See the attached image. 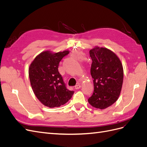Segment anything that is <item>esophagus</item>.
Here are the masks:
<instances>
[{
    "label": "esophagus",
    "mask_w": 147,
    "mask_h": 147,
    "mask_svg": "<svg viewBox=\"0 0 147 147\" xmlns=\"http://www.w3.org/2000/svg\"><path fill=\"white\" fill-rule=\"evenodd\" d=\"M80 87H81V86H80V84H77V85L75 86V88L76 89V90H78V89H80Z\"/></svg>",
    "instance_id": "34e87169"
}]
</instances>
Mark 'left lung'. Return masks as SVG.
Here are the masks:
<instances>
[{"instance_id": "left-lung-1", "label": "left lung", "mask_w": 147, "mask_h": 147, "mask_svg": "<svg viewBox=\"0 0 147 147\" xmlns=\"http://www.w3.org/2000/svg\"><path fill=\"white\" fill-rule=\"evenodd\" d=\"M92 59L91 75L94 92L88 99L93 107L105 109L116 102L123 82V67L121 61L109 49L96 46L90 51Z\"/></svg>"}]
</instances>
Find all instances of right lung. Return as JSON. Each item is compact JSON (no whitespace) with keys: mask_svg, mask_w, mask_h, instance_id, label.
<instances>
[{"mask_svg":"<svg viewBox=\"0 0 147 147\" xmlns=\"http://www.w3.org/2000/svg\"><path fill=\"white\" fill-rule=\"evenodd\" d=\"M69 50L53 53L46 50L40 53L29 67V77L34 93L38 100L50 108L65 104L74 91L66 88L58 72L59 62Z\"/></svg>","mask_w":147,"mask_h":147,"instance_id":"add662e5","label":"right lung"}]
</instances>
